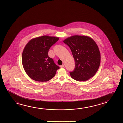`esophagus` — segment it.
Masks as SVG:
<instances>
[{
  "mask_svg": "<svg viewBox=\"0 0 123 123\" xmlns=\"http://www.w3.org/2000/svg\"><path fill=\"white\" fill-rule=\"evenodd\" d=\"M61 68H63L65 67L64 65H61Z\"/></svg>",
  "mask_w": 123,
  "mask_h": 123,
  "instance_id": "obj_1",
  "label": "esophagus"
}]
</instances>
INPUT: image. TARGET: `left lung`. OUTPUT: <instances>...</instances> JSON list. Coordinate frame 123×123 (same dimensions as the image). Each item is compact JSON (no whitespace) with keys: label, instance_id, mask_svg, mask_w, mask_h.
Listing matches in <instances>:
<instances>
[{"label":"left lung","instance_id":"obj_1","mask_svg":"<svg viewBox=\"0 0 123 123\" xmlns=\"http://www.w3.org/2000/svg\"><path fill=\"white\" fill-rule=\"evenodd\" d=\"M63 42L70 49L75 66L71 77L78 81L88 80L93 76L100 64V53L96 43L85 36L75 35L65 39Z\"/></svg>","mask_w":123,"mask_h":123}]
</instances>
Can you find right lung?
<instances>
[{
	"label": "right lung",
	"instance_id": "add662e5",
	"mask_svg": "<svg viewBox=\"0 0 123 123\" xmlns=\"http://www.w3.org/2000/svg\"><path fill=\"white\" fill-rule=\"evenodd\" d=\"M59 38L43 36L32 38L24 47L22 64L27 74L37 81H47L52 79L60 67L49 57L48 52Z\"/></svg>",
	"mask_w": 123,
	"mask_h": 123
}]
</instances>
